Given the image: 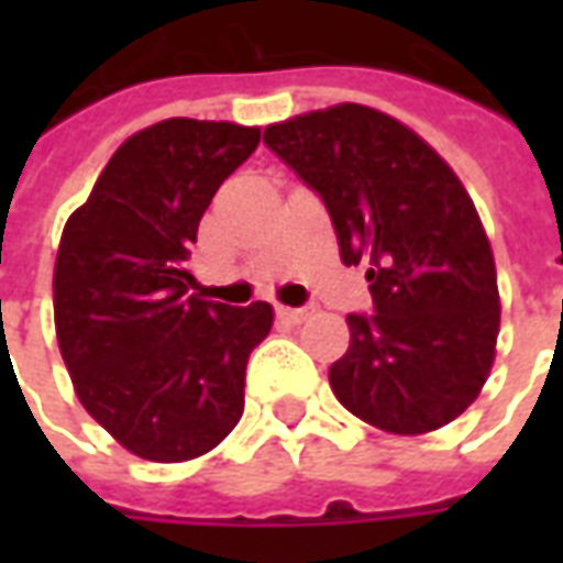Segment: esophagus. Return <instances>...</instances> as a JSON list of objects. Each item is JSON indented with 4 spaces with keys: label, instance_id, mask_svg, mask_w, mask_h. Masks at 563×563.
<instances>
[{
    "label": "esophagus",
    "instance_id": "esophagus-1",
    "mask_svg": "<svg viewBox=\"0 0 563 563\" xmlns=\"http://www.w3.org/2000/svg\"><path fill=\"white\" fill-rule=\"evenodd\" d=\"M310 313H313V307H277V317L286 319L289 325H298V322H305Z\"/></svg>",
    "mask_w": 563,
    "mask_h": 563
}]
</instances>
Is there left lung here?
I'll return each instance as SVG.
<instances>
[{
	"instance_id": "1",
	"label": "left lung",
	"mask_w": 563,
	"mask_h": 563,
	"mask_svg": "<svg viewBox=\"0 0 563 563\" xmlns=\"http://www.w3.org/2000/svg\"><path fill=\"white\" fill-rule=\"evenodd\" d=\"M329 210L343 265H365L374 313H350L329 367L338 401L391 434L461 416L495 362L500 298L492 244L455 172L413 129L334 104L265 129Z\"/></svg>"
}]
</instances>
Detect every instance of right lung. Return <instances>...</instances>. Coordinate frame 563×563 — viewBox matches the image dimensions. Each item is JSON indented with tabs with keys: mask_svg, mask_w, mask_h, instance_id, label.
<instances>
[{
	"mask_svg": "<svg viewBox=\"0 0 563 563\" xmlns=\"http://www.w3.org/2000/svg\"><path fill=\"white\" fill-rule=\"evenodd\" d=\"M256 147V126L162 120L120 144L63 229L59 353L87 413L141 459H198L244 413L246 358L274 310L198 298L186 258L210 198Z\"/></svg>",
	"mask_w": 563,
	"mask_h": 563,
	"instance_id": "add662e5",
	"label": "right lung"
}]
</instances>
